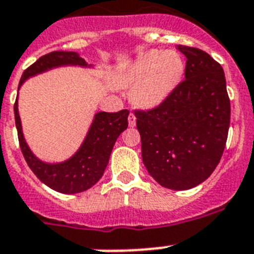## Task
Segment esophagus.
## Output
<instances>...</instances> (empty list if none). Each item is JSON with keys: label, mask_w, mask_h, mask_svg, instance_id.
Instances as JSON below:
<instances>
[{"label": "esophagus", "mask_w": 254, "mask_h": 254, "mask_svg": "<svg viewBox=\"0 0 254 254\" xmlns=\"http://www.w3.org/2000/svg\"><path fill=\"white\" fill-rule=\"evenodd\" d=\"M135 120H137V119H135V115H134L133 112H130V114H129V117H127V121H129V127H135Z\"/></svg>", "instance_id": "obj_1"}]
</instances>
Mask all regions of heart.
Masks as SVG:
<instances>
[{"instance_id":"b5f03b06","label":"heart","mask_w":254,"mask_h":254,"mask_svg":"<svg viewBox=\"0 0 254 254\" xmlns=\"http://www.w3.org/2000/svg\"><path fill=\"white\" fill-rule=\"evenodd\" d=\"M185 64L177 51H146L133 63L117 72L114 82L117 87L131 89V101L140 107H155L172 94L180 84Z\"/></svg>"}]
</instances>
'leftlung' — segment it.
Returning a JSON list of instances; mask_svg holds the SVG:
<instances>
[{"label":"left lung","mask_w":254,"mask_h":254,"mask_svg":"<svg viewBox=\"0 0 254 254\" xmlns=\"http://www.w3.org/2000/svg\"><path fill=\"white\" fill-rule=\"evenodd\" d=\"M185 80L156 108L134 111L147 172L163 187L189 190L213 173L225 150L230 99L225 72L205 51L178 45Z\"/></svg>","instance_id":"left-lung-1"}]
</instances>
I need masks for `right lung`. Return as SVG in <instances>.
I'll list each match as a JSON object with an SVG mask.
<instances>
[{"instance_id":"add662e5","label":"right lung","mask_w":254,"mask_h":254,"mask_svg":"<svg viewBox=\"0 0 254 254\" xmlns=\"http://www.w3.org/2000/svg\"><path fill=\"white\" fill-rule=\"evenodd\" d=\"M63 65L91 67V64H87L85 59L81 58L74 51H53L37 59L23 72L18 90L29 77ZM14 114L20 150L36 177L46 186L58 192L78 193L93 187L102 178L115 142L127 127L129 111L97 112L84 142L76 153L62 163L54 164L45 163L38 159L25 142L18 111V97L14 104Z\"/></svg>"}]
</instances>
